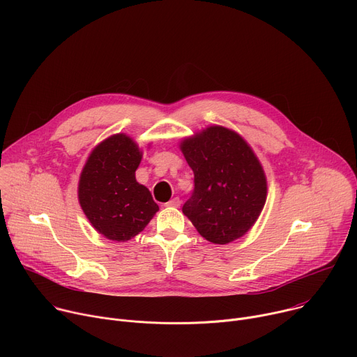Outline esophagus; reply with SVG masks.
Returning a JSON list of instances; mask_svg holds the SVG:
<instances>
[{"instance_id":"esophagus-1","label":"esophagus","mask_w":357,"mask_h":357,"mask_svg":"<svg viewBox=\"0 0 357 357\" xmlns=\"http://www.w3.org/2000/svg\"><path fill=\"white\" fill-rule=\"evenodd\" d=\"M165 206H168V208H179V206H181V200H179V197H174V199H171L168 203H165Z\"/></svg>"}]
</instances>
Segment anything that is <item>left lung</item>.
I'll use <instances>...</instances> for the list:
<instances>
[{
    "instance_id": "8db88e82",
    "label": "left lung",
    "mask_w": 357,
    "mask_h": 357,
    "mask_svg": "<svg viewBox=\"0 0 357 357\" xmlns=\"http://www.w3.org/2000/svg\"><path fill=\"white\" fill-rule=\"evenodd\" d=\"M179 148L195 175L183 215L211 243L243 237L267 200V178L251 146L236 131L211 126L183 138Z\"/></svg>"
}]
</instances>
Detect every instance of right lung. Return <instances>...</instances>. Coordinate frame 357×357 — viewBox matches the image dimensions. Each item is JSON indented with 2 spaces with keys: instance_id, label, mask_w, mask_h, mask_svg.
Here are the masks:
<instances>
[{
  "instance_id": "add662e5",
  "label": "right lung",
  "mask_w": 357,
  "mask_h": 357,
  "mask_svg": "<svg viewBox=\"0 0 357 357\" xmlns=\"http://www.w3.org/2000/svg\"><path fill=\"white\" fill-rule=\"evenodd\" d=\"M141 158L138 144L119 132L97 144L82 169L80 208L96 231L109 240H131L160 211L151 192L135 179Z\"/></svg>"
}]
</instances>
